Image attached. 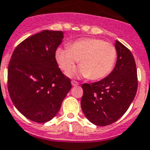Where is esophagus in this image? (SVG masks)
I'll return each mask as SVG.
<instances>
[{
  "label": "esophagus",
  "instance_id": "obj_1",
  "mask_svg": "<svg viewBox=\"0 0 150 150\" xmlns=\"http://www.w3.org/2000/svg\"><path fill=\"white\" fill-rule=\"evenodd\" d=\"M71 85L73 86H76L79 85V83L78 82H76V81H71Z\"/></svg>",
  "mask_w": 150,
  "mask_h": 150
}]
</instances>
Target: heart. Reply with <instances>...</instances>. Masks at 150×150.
<instances>
[{"instance_id":"heart-1","label":"heart","mask_w":150,"mask_h":150,"mask_svg":"<svg viewBox=\"0 0 150 150\" xmlns=\"http://www.w3.org/2000/svg\"><path fill=\"white\" fill-rule=\"evenodd\" d=\"M55 58L59 67L67 72L80 60L81 66L67 73L70 76H82L99 80L112 71L117 58L115 45L100 38H89L72 42L68 48H57Z\"/></svg>"}]
</instances>
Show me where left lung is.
Returning a JSON list of instances; mask_svg holds the SVG:
<instances>
[{
  "instance_id": "obj_1",
  "label": "left lung",
  "mask_w": 150,
  "mask_h": 150,
  "mask_svg": "<svg viewBox=\"0 0 150 150\" xmlns=\"http://www.w3.org/2000/svg\"><path fill=\"white\" fill-rule=\"evenodd\" d=\"M116 67L105 79L93 83H83L81 108L93 124L107 126L117 121L127 112L138 89L137 68L133 55L116 41Z\"/></svg>"
}]
</instances>
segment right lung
<instances>
[{
	"label": "right lung",
	"instance_id": "obj_1",
	"mask_svg": "<svg viewBox=\"0 0 150 150\" xmlns=\"http://www.w3.org/2000/svg\"><path fill=\"white\" fill-rule=\"evenodd\" d=\"M63 31L43 30L15 49L8 69V90L16 108L36 123L51 120L71 89V79L58 67L55 52Z\"/></svg>",
	"mask_w": 150,
	"mask_h": 150
}]
</instances>
